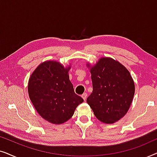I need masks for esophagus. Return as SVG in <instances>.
I'll list each match as a JSON object with an SVG mask.
<instances>
[{"label":"esophagus","mask_w":157,"mask_h":157,"mask_svg":"<svg viewBox=\"0 0 157 157\" xmlns=\"http://www.w3.org/2000/svg\"><path fill=\"white\" fill-rule=\"evenodd\" d=\"M81 97H82V98H83V99L85 101L86 99V98H87V94H86V93L83 94L82 95H81Z\"/></svg>","instance_id":"esophagus-1"}]
</instances>
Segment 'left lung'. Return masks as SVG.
Masks as SVG:
<instances>
[{
    "label": "left lung",
    "mask_w": 157,
    "mask_h": 157,
    "mask_svg": "<svg viewBox=\"0 0 157 157\" xmlns=\"http://www.w3.org/2000/svg\"><path fill=\"white\" fill-rule=\"evenodd\" d=\"M91 74L93 91L86 101L101 122L113 124L130 108L135 92L134 80L125 66L110 57L86 63Z\"/></svg>",
    "instance_id": "1"
}]
</instances>
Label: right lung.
I'll list each match as a JSON object with an SVG mask.
<instances>
[{
    "label": "right lung",
    "instance_id": "1",
    "mask_svg": "<svg viewBox=\"0 0 157 157\" xmlns=\"http://www.w3.org/2000/svg\"><path fill=\"white\" fill-rule=\"evenodd\" d=\"M71 66L56 61H46L33 71L28 83L29 98L43 119L53 124L69 120L76 107L83 101L75 94L69 80Z\"/></svg>",
    "mask_w": 157,
    "mask_h": 157
}]
</instances>
